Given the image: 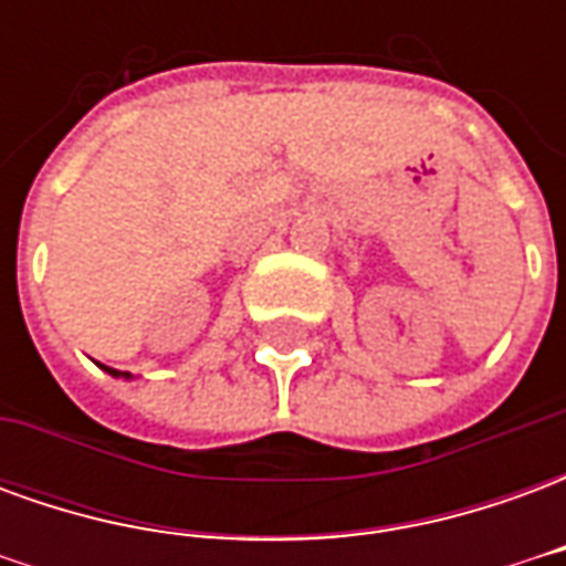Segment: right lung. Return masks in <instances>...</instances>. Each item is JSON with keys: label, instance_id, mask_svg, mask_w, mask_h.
Instances as JSON below:
<instances>
[{"label": "right lung", "instance_id": "right-lung-1", "mask_svg": "<svg viewBox=\"0 0 566 566\" xmlns=\"http://www.w3.org/2000/svg\"><path fill=\"white\" fill-rule=\"evenodd\" d=\"M103 369H108V367H103ZM108 373H112V376H129V373H117V369H108Z\"/></svg>", "mask_w": 566, "mask_h": 566}]
</instances>
